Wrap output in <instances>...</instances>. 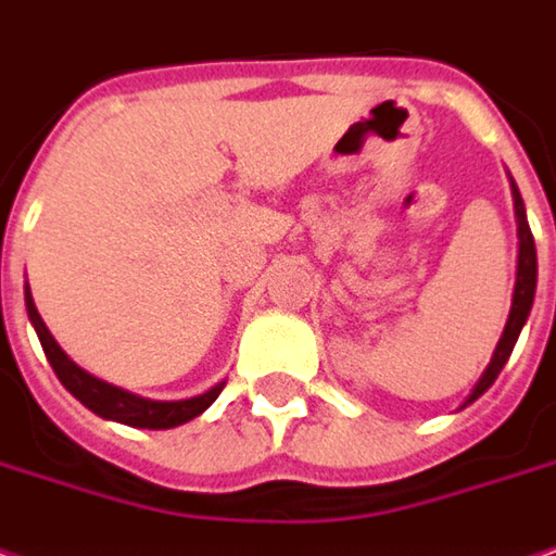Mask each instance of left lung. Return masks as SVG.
Wrapping results in <instances>:
<instances>
[{
    "label": "left lung",
    "mask_w": 556,
    "mask_h": 556,
    "mask_svg": "<svg viewBox=\"0 0 556 556\" xmlns=\"http://www.w3.org/2000/svg\"><path fill=\"white\" fill-rule=\"evenodd\" d=\"M511 192H514V214H517V238H520L511 315H508V324H505V330H502V339H498V345H495V352L493 357H490V364H486V370H483V376L478 379V386L471 389L468 401H465L462 407L475 404L480 394L493 386L495 376L502 374V367L508 364V357H511L514 352V342H517L520 330H523V324H527V318H530L532 300H535V278H539V266H535V241H532L530 223H527V207H523V199H520V192H517V186H514V182H511Z\"/></svg>",
    "instance_id": "1"
}]
</instances>
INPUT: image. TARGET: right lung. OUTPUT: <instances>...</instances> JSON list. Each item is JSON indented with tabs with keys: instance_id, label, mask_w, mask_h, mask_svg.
I'll use <instances>...</instances> for the list:
<instances>
[{
	"instance_id": "obj_1",
	"label": "right lung",
	"mask_w": 556,
	"mask_h": 556,
	"mask_svg": "<svg viewBox=\"0 0 556 556\" xmlns=\"http://www.w3.org/2000/svg\"><path fill=\"white\" fill-rule=\"evenodd\" d=\"M24 300L29 324L36 327L39 342H42L45 349V357L54 367V374L63 382V389L70 391L73 397H78L91 413L103 416V419H113V422H122V426L130 428H177L182 422L201 416L204 409L217 401L219 391L226 386V379H223L214 389H207L204 394H195V397H186V401H149V397H140V394H130V391L118 389V386H110V382L97 379V376L81 370L78 364L70 361V355L58 345V339L48 333L42 315L36 312L29 287H24Z\"/></svg>"
}]
</instances>
